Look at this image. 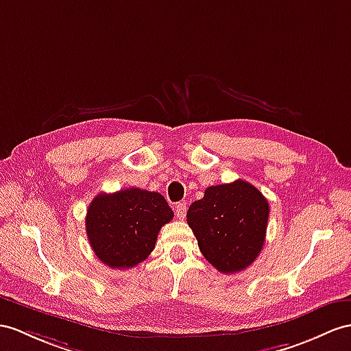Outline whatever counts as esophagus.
Here are the masks:
<instances>
[{
	"mask_svg": "<svg viewBox=\"0 0 351 351\" xmlns=\"http://www.w3.org/2000/svg\"><path fill=\"white\" fill-rule=\"evenodd\" d=\"M186 210H187V205H186V202H178L177 205H176V216H177V219H180V220H183L184 219V216H186Z\"/></svg>",
	"mask_w": 351,
	"mask_h": 351,
	"instance_id": "esophagus-1",
	"label": "esophagus"
}]
</instances>
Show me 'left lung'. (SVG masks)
Instances as JSON below:
<instances>
[{
	"mask_svg": "<svg viewBox=\"0 0 351 351\" xmlns=\"http://www.w3.org/2000/svg\"><path fill=\"white\" fill-rule=\"evenodd\" d=\"M186 216L204 258L223 274H234L259 256L269 204L253 184L235 180L207 187Z\"/></svg>",
	"mask_w": 351,
	"mask_h": 351,
	"instance_id": "left-lung-1",
	"label": "left lung"
}]
</instances>
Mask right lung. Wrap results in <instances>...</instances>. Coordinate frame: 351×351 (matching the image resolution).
<instances>
[{
    "instance_id": "add662e5",
    "label": "right lung",
    "mask_w": 351,
    "mask_h": 351,
    "mask_svg": "<svg viewBox=\"0 0 351 351\" xmlns=\"http://www.w3.org/2000/svg\"><path fill=\"white\" fill-rule=\"evenodd\" d=\"M173 217L160 193L131 187L93 198L86 215V234L102 263L130 269L153 252L160 228Z\"/></svg>"
}]
</instances>
